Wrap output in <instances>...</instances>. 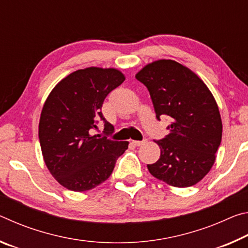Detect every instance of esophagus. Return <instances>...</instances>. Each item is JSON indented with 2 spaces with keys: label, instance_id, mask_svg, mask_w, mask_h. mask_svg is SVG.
Returning a JSON list of instances; mask_svg holds the SVG:
<instances>
[{
  "label": "esophagus",
  "instance_id": "34e87169",
  "mask_svg": "<svg viewBox=\"0 0 248 248\" xmlns=\"http://www.w3.org/2000/svg\"><path fill=\"white\" fill-rule=\"evenodd\" d=\"M145 142H146L145 140H143V141H132V144L134 146H141V145H143Z\"/></svg>",
  "mask_w": 248,
  "mask_h": 248
}]
</instances>
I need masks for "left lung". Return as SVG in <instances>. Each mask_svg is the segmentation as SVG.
Listing matches in <instances>:
<instances>
[{"label": "left lung", "mask_w": 248, "mask_h": 248, "mask_svg": "<svg viewBox=\"0 0 248 248\" xmlns=\"http://www.w3.org/2000/svg\"><path fill=\"white\" fill-rule=\"evenodd\" d=\"M148 87L156 118L170 117V133L155 141L161 156L148 170L173 187L194 186L216 162L222 139L219 107L208 86L174 60L153 61L136 74Z\"/></svg>", "instance_id": "obj_1"}]
</instances>
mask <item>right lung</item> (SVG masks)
I'll use <instances>...</instances> for the list:
<instances>
[{"instance_id":"obj_1","label":"right lung","mask_w":248,"mask_h":248,"mask_svg":"<svg viewBox=\"0 0 248 248\" xmlns=\"http://www.w3.org/2000/svg\"><path fill=\"white\" fill-rule=\"evenodd\" d=\"M124 79L117 69L90 66L62 78L46 99L38 129L41 152L50 174L66 189L82 192L104 183L128 149L127 141L92 134L99 120L105 133L114 132L102 106Z\"/></svg>"}]
</instances>
